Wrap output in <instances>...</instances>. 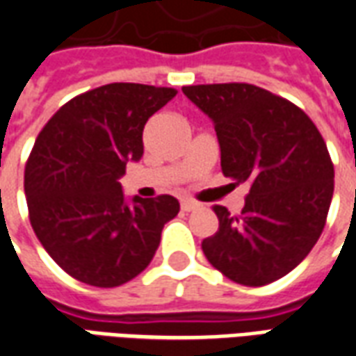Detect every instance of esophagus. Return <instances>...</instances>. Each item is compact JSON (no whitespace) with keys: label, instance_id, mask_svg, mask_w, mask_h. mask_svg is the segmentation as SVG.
Returning <instances> with one entry per match:
<instances>
[{"label":"esophagus","instance_id":"esophagus-1","mask_svg":"<svg viewBox=\"0 0 356 356\" xmlns=\"http://www.w3.org/2000/svg\"><path fill=\"white\" fill-rule=\"evenodd\" d=\"M200 206L198 202H194V200H188V198H185V200H181V209L183 211H193V209H196Z\"/></svg>","mask_w":356,"mask_h":356}]
</instances>
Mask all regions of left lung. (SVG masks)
<instances>
[{
    "label": "left lung",
    "instance_id": "obj_1",
    "mask_svg": "<svg viewBox=\"0 0 356 356\" xmlns=\"http://www.w3.org/2000/svg\"><path fill=\"white\" fill-rule=\"evenodd\" d=\"M183 93L213 122L225 177L250 183L242 213L213 206L219 229L202 242L204 255L232 282H275L305 259L326 225L334 194L326 143L299 106L252 83Z\"/></svg>",
    "mask_w": 356,
    "mask_h": 356
}]
</instances>
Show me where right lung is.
<instances>
[{"label":"right lung","instance_id":"1","mask_svg":"<svg viewBox=\"0 0 356 356\" xmlns=\"http://www.w3.org/2000/svg\"><path fill=\"white\" fill-rule=\"evenodd\" d=\"M177 91L108 83L74 97L38 135L24 168L28 217L65 273L99 288L129 282L152 261L163 225L179 213L170 194L133 198L118 179L143 156L148 118Z\"/></svg>","mask_w":356,"mask_h":356}]
</instances>
